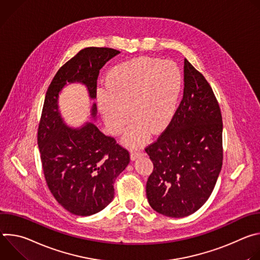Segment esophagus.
Returning <instances> with one entry per match:
<instances>
[{
	"label": "esophagus",
	"instance_id": "obj_1",
	"mask_svg": "<svg viewBox=\"0 0 260 260\" xmlns=\"http://www.w3.org/2000/svg\"><path fill=\"white\" fill-rule=\"evenodd\" d=\"M141 155H142V152H141V151H132V152H131V158H132V160H135V159L139 158Z\"/></svg>",
	"mask_w": 260,
	"mask_h": 260
}]
</instances>
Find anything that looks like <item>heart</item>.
Returning a JSON list of instances; mask_svg holds the SVG:
<instances>
[{
    "label": "heart",
    "instance_id": "1",
    "mask_svg": "<svg viewBox=\"0 0 260 260\" xmlns=\"http://www.w3.org/2000/svg\"><path fill=\"white\" fill-rule=\"evenodd\" d=\"M183 83L182 71L176 62L142 56L110 70L107 87L96 91V103L107 127L114 135L124 129L131 115L133 121L123 142L136 148L150 134L164 132L173 121Z\"/></svg>",
    "mask_w": 260,
    "mask_h": 260
}]
</instances>
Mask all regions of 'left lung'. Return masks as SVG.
I'll return each mask as SVG.
<instances>
[{"mask_svg":"<svg viewBox=\"0 0 260 260\" xmlns=\"http://www.w3.org/2000/svg\"><path fill=\"white\" fill-rule=\"evenodd\" d=\"M222 116L202 74L184 60V91L177 113L145 151L153 162L146 194L153 210L181 218L211 196L222 167Z\"/></svg>","mask_w":260,"mask_h":260,"instance_id":"8db88e82","label":"left lung"}]
</instances>
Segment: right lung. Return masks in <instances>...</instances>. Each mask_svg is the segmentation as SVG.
I'll return each instance as SVG.
<instances>
[{"instance_id": "right-lung-1", "label": "right lung", "mask_w": 260, "mask_h": 260, "mask_svg": "<svg viewBox=\"0 0 260 260\" xmlns=\"http://www.w3.org/2000/svg\"><path fill=\"white\" fill-rule=\"evenodd\" d=\"M120 51L87 47L67 61L55 74L44 101L38 129V146L48 188L57 203L78 216L105 209L114 198V181L129 162V153L92 121L73 127L64 122L58 98L67 84L81 83L90 100L96 98L100 70ZM92 103L90 118H96Z\"/></svg>"}]
</instances>
